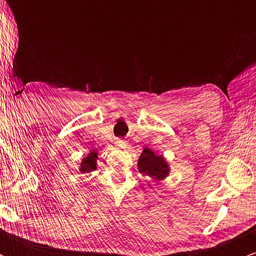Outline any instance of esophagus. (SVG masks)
<instances>
[{"instance_id": "esophagus-1", "label": "esophagus", "mask_w": 256, "mask_h": 256, "mask_svg": "<svg viewBox=\"0 0 256 256\" xmlns=\"http://www.w3.org/2000/svg\"><path fill=\"white\" fill-rule=\"evenodd\" d=\"M114 144H116V146H119V148H125V146H128V142L124 140H120V138H118V140H116Z\"/></svg>"}]
</instances>
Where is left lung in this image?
<instances>
[{"instance_id": "8db88e82", "label": "left lung", "mask_w": 256, "mask_h": 256, "mask_svg": "<svg viewBox=\"0 0 256 256\" xmlns=\"http://www.w3.org/2000/svg\"><path fill=\"white\" fill-rule=\"evenodd\" d=\"M138 171L152 179V182H160L168 176L170 166L162 156L144 148L138 158Z\"/></svg>"}]
</instances>
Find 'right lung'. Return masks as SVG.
<instances>
[{"instance_id":"1","label":"right lung","mask_w":256,"mask_h":256,"mask_svg":"<svg viewBox=\"0 0 256 256\" xmlns=\"http://www.w3.org/2000/svg\"><path fill=\"white\" fill-rule=\"evenodd\" d=\"M96 161H98V152H90L89 154H88V156L84 158L83 161H82L79 171L82 173H89L95 171L96 164H98Z\"/></svg>"}]
</instances>
